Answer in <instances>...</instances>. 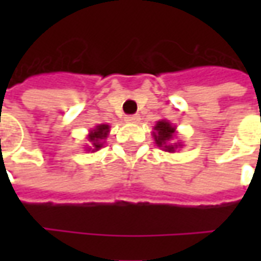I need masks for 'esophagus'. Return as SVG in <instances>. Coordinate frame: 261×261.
Segmentation results:
<instances>
[{
	"label": "esophagus",
	"mask_w": 261,
	"mask_h": 261,
	"mask_svg": "<svg viewBox=\"0 0 261 261\" xmlns=\"http://www.w3.org/2000/svg\"><path fill=\"white\" fill-rule=\"evenodd\" d=\"M138 120H140V116H138V114H131V116H127V117H125V121H127V123H138Z\"/></svg>",
	"instance_id": "obj_1"
}]
</instances>
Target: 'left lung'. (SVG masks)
Wrapping results in <instances>:
<instances>
[{
	"instance_id": "8db88e82",
	"label": "left lung",
	"mask_w": 261,
	"mask_h": 261,
	"mask_svg": "<svg viewBox=\"0 0 261 261\" xmlns=\"http://www.w3.org/2000/svg\"><path fill=\"white\" fill-rule=\"evenodd\" d=\"M153 138L155 142L161 149H164L166 152H175L176 148L181 147L180 144H170V141L175 137L176 127L172 125L168 120H159L158 123L153 127Z\"/></svg>"
}]
</instances>
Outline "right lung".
<instances>
[{
    "label": "right lung",
    "instance_id": "obj_1",
    "mask_svg": "<svg viewBox=\"0 0 261 261\" xmlns=\"http://www.w3.org/2000/svg\"><path fill=\"white\" fill-rule=\"evenodd\" d=\"M109 130H110V127L109 124H99L96 125L93 130L89 133V136H88V140L91 141V148H88V151H92V152H95L97 149H100L103 147V140L108 137Z\"/></svg>",
    "mask_w": 261,
    "mask_h": 261
}]
</instances>
